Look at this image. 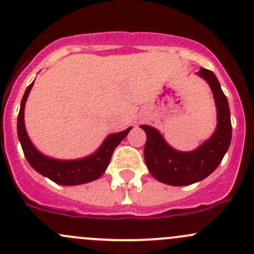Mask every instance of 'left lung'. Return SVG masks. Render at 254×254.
Instances as JSON below:
<instances>
[{
  "label": "left lung",
  "mask_w": 254,
  "mask_h": 254,
  "mask_svg": "<svg viewBox=\"0 0 254 254\" xmlns=\"http://www.w3.org/2000/svg\"><path fill=\"white\" fill-rule=\"evenodd\" d=\"M213 91L218 124L211 137L192 151H179L169 145L156 128L142 125L145 130L144 160L149 172L158 181L170 186H188L208 177L223 160L232 137L230 108L218 78L211 70L197 73Z\"/></svg>",
  "instance_id": "left-lung-1"
}]
</instances>
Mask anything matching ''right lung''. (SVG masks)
I'll list each match as a JSON object with an SVG mask.
<instances>
[{
    "mask_svg": "<svg viewBox=\"0 0 254 254\" xmlns=\"http://www.w3.org/2000/svg\"><path fill=\"white\" fill-rule=\"evenodd\" d=\"M33 84L34 82L27 88L23 95L17 121L18 139H19L28 163L39 174L48 177L55 184L62 186H77L98 180L108 169L115 148L126 138L132 127H128L122 132L109 134L100 148L95 153L85 158L75 159V160H60V159L44 155L31 143L24 125L25 103H27Z\"/></svg>",
    "mask_w": 254,
    "mask_h": 254,
    "instance_id": "obj_1",
    "label": "right lung"
}]
</instances>
